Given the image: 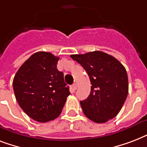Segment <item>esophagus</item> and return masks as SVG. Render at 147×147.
Listing matches in <instances>:
<instances>
[{"instance_id": "obj_1", "label": "esophagus", "mask_w": 147, "mask_h": 147, "mask_svg": "<svg viewBox=\"0 0 147 147\" xmlns=\"http://www.w3.org/2000/svg\"><path fill=\"white\" fill-rule=\"evenodd\" d=\"M72 89H73V91H76L77 89V85H76V83L72 85Z\"/></svg>"}]
</instances>
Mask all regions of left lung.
Returning a JSON list of instances; mask_svg holds the SVG:
<instances>
[{
    "label": "left lung",
    "instance_id": "8db88e82",
    "mask_svg": "<svg viewBox=\"0 0 147 147\" xmlns=\"http://www.w3.org/2000/svg\"><path fill=\"white\" fill-rule=\"evenodd\" d=\"M84 68L91 81V92L81 100L84 114L95 123H105L117 115L128 94L125 68L114 56L100 51L71 55Z\"/></svg>",
    "mask_w": 147,
    "mask_h": 147
}]
</instances>
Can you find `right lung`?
I'll return each mask as SVG.
<instances>
[{"mask_svg":"<svg viewBox=\"0 0 147 147\" xmlns=\"http://www.w3.org/2000/svg\"><path fill=\"white\" fill-rule=\"evenodd\" d=\"M59 59L47 52L34 53L20 67L13 81L20 107L40 123L59 116L70 94L63 72L57 69Z\"/></svg>","mask_w":147,"mask_h":147,"instance_id":"1","label":"right lung"}]
</instances>
